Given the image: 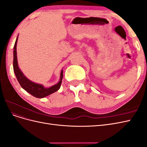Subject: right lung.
<instances>
[{"label":"right lung","mask_w":147,"mask_h":147,"mask_svg":"<svg viewBox=\"0 0 147 147\" xmlns=\"http://www.w3.org/2000/svg\"><path fill=\"white\" fill-rule=\"evenodd\" d=\"M17 37L16 42L13 48V70L16 75V77L20 84L21 86L23 88L25 91L29 92V94L32 95L33 96L37 97V98H43L48 95L51 94L52 93L57 91L61 87V84L62 83V80L63 78V70H61L60 75V79L59 82L56 83L50 88H45L43 85L40 84H38L34 83L26 77L18 67V63L17 59V52H16V44L18 41Z\"/></svg>","instance_id":"1"}]
</instances>
